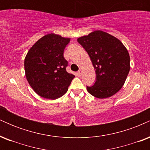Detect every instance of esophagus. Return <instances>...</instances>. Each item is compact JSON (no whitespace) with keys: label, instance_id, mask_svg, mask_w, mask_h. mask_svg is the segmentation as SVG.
Segmentation results:
<instances>
[{"label":"esophagus","instance_id":"34e87169","mask_svg":"<svg viewBox=\"0 0 150 150\" xmlns=\"http://www.w3.org/2000/svg\"><path fill=\"white\" fill-rule=\"evenodd\" d=\"M82 70H79V71L77 72V75H78L79 77H80L81 75H82Z\"/></svg>","mask_w":150,"mask_h":150}]
</instances>
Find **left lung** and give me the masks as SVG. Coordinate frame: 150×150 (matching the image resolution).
I'll use <instances>...</instances> for the list:
<instances>
[{
  "instance_id": "left-lung-1",
  "label": "left lung",
  "mask_w": 150,
  "mask_h": 150,
  "mask_svg": "<svg viewBox=\"0 0 150 150\" xmlns=\"http://www.w3.org/2000/svg\"><path fill=\"white\" fill-rule=\"evenodd\" d=\"M89 56L97 79L90 94L99 99L113 96L121 89L130 71V56L120 40L101 30L77 39Z\"/></svg>"
}]
</instances>
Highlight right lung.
I'll list each match as a JSON object with an SVG mask.
<instances>
[{"mask_svg":"<svg viewBox=\"0 0 150 150\" xmlns=\"http://www.w3.org/2000/svg\"><path fill=\"white\" fill-rule=\"evenodd\" d=\"M70 39L55 34L45 35L38 40L25 59L27 80L40 97L56 99L64 95L75 77L68 73V63L63 56Z\"/></svg>","mask_w":150,"mask_h":150,"instance_id":"add662e5","label":"right lung"}]
</instances>
